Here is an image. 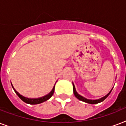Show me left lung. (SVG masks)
I'll return each instance as SVG.
<instances>
[{
  "label": "left lung",
  "instance_id": "8db88e82",
  "mask_svg": "<svg viewBox=\"0 0 126 126\" xmlns=\"http://www.w3.org/2000/svg\"><path fill=\"white\" fill-rule=\"evenodd\" d=\"M73 92H74V94H75V97L77 98V99H79V100H80V101H82L84 102H86V103H90V104H97V103H100V102H102L109 95V94H110V92H111V91L109 93V94L107 95H105V97H103L101 98V99H97V100H90V99H86L85 97H82V96H81L80 95H79L78 93L77 92V91H76V89H75V85L73 84Z\"/></svg>",
  "mask_w": 126,
  "mask_h": 126
}]
</instances>
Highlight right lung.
I'll return each mask as SVG.
<instances>
[{
  "mask_svg": "<svg viewBox=\"0 0 126 126\" xmlns=\"http://www.w3.org/2000/svg\"><path fill=\"white\" fill-rule=\"evenodd\" d=\"M12 88L13 89H14V92H16V94L18 95L19 97L23 101H24L25 103H26L30 104V105H36V104L41 103H43V102L47 101V99H49V98L53 95V93H54V90H55V86H54V87H53V88L51 91V92H50L49 94H47V95H46L44 96V97H42L37 98V99H29V98L23 97V96L21 95H20V94H19L18 92H17L16 90L14 89V88L13 87L12 84Z\"/></svg>",
  "mask_w": 126,
  "mask_h": 126,
  "instance_id": "right-lung-1",
  "label": "right lung"
}]
</instances>
